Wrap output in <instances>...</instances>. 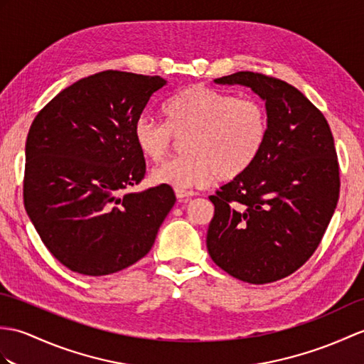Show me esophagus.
<instances>
[{"label": "esophagus", "mask_w": 364, "mask_h": 364, "mask_svg": "<svg viewBox=\"0 0 364 364\" xmlns=\"http://www.w3.org/2000/svg\"><path fill=\"white\" fill-rule=\"evenodd\" d=\"M175 196L178 200H183V201H188L191 200L192 197H196L197 193L193 191H183V189H175Z\"/></svg>", "instance_id": "esophagus-1"}]
</instances>
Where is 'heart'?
I'll return each mask as SVG.
<instances>
[{
	"label": "heart",
	"mask_w": 364,
	"mask_h": 364,
	"mask_svg": "<svg viewBox=\"0 0 364 364\" xmlns=\"http://www.w3.org/2000/svg\"><path fill=\"white\" fill-rule=\"evenodd\" d=\"M166 122L142 114L134 124V141L141 154L163 161L173 136L184 139V158L164 163L151 172L156 184L175 189L203 188L215 176L237 178L255 164L268 136V113L259 100L196 85L167 100Z\"/></svg>",
	"instance_id": "b5f03b06"
}]
</instances>
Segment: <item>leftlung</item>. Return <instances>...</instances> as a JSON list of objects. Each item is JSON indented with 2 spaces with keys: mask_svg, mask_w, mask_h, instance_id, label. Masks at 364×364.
<instances>
[{
  "mask_svg": "<svg viewBox=\"0 0 364 364\" xmlns=\"http://www.w3.org/2000/svg\"><path fill=\"white\" fill-rule=\"evenodd\" d=\"M217 83L250 87L265 100L268 136L247 172L209 200L210 259L248 284L296 272L319 247L340 197V166L324 114L281 79L240 71Z\"/></svg>",
  "mask_w": 364,
  "mask_h": 364,
  "instance_id": "1",
  "label": "left lung"
}]
</instances>
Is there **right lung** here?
I'll list each match as a JSON object with an SVG mask.
<instances>
[{"label": "right lung", "instance_id": "1", "mask_svg": "<svg viewBox=\"0 0 364 364\" xmlns=\"http://www.w3.org/2000/svg\"><path fill=\"white\" fill-rule=\"evenodd\" d=\"M164 85L159 75L96 73L58 92L31 125L24 208L50 255L74 273L136 264L175 205L171 186L127 192L146 176L134 124Z\"/></svg>", "mask_w": 364, "mask_h": 364}]
</instances>
